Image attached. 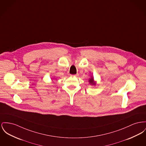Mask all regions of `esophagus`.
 I'll use <instances>...</instances> for the list:
<instances>
[{
	"mask_svg": "<svg viewBox=\"0 0 146 146\" xmlns=\"http://www.w3.org/2000/svg\"><path fill=\"white\" fill-rule=\"evenodd\" d=\"M72 76H74V77H78L79 76V74H75V75H72Z\"/></svg>",
	"mask_w": 146,
	"mask_h": 146,
	"instance_id": "34e87169",
	"label": "esophagus"
}]
</instances>
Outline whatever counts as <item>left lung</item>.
Listing matches in <instances>:
<instances>
[{
    "label": "left lung",
    "mask_w": 146,
    "mask_h": 146,
    "mask_svg": "<svg viewBox=\"0 0 146 146\" xmlns=\"http://www.w3.org/2000/svg\"><path fill=\"white\" fill-rule=\"evenodd\" d=\"M89 83H91L92 85H95V83L94 82V78H93L92 77L91 79H90L89 80Z\"/></svg>",
    "instance_id": "obj_1"
}]
</instances>
